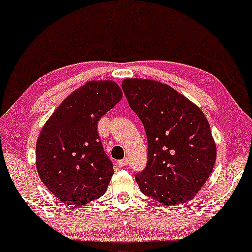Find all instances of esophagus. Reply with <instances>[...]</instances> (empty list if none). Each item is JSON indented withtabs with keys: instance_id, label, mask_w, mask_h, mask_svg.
Returning a JSON list of instances; mask_svg holds the SVG:
<instances>
[{
	"instance_id": "esophagus-1",
	"label": "esophagus",
	"mask_w": 252,
	"mask_h": 252,
	"mask_svg": "<svg viewBox=\"0 0 252 252\" xmlns=\"http://www.w3.org/2000/svg\"><path fill=\"white\" fill-rule=\"evenodd\" d=\"M117 164H118L121 167H125L126 165H128V158H124V159L118 160Z\"/></svg>"
}]
</instances>
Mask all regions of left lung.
Returning <instances> with one entry per match:
<instances>
[{"instance_id":"1","label":"left lung","mask_w":252,"mask_h":252,"mask_svg":"<svg viewBox=\"0 0 252 252\" xmlns=\"http://www.w3.org/2000/svg\"><path fill=\"white\" fill-rule=\"evenodd\" d=\"M122 87L147 135V165L135 176L139 189L165 205L187 203L209 180L217 159L207 117L160 81L128 78Z\"/></svg>"}]
</instances>
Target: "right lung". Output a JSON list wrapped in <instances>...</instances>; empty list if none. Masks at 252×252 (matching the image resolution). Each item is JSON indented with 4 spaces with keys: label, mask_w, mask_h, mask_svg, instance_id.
<instances>
[{
    "label": "right lung",
    "mask_w": 252,
    "mask_h": 252,
    "mask_svg": "<svg viewBox=\"0 0 252 252\" xmlns=\"http://www.w3.org/2000/svg\"><path fill=\"white\" fill-rule=\"evenodd\" d=\"M122 97L113 80L87 81L43 125L36 139V170L63 203L81 207L106 192L114 168L99 141L97 124Z\"/></svg>",
    "instance_id": "obj_1"
}]
</instances>
